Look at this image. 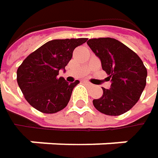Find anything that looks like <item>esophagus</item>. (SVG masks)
Here are the masks:
<instances>
[{
	"label": "esophagus",
	"instance_id": "34e87169",
	"mask_svg": "<svg viewBox=\"0 0 158 158\" xmlns=\"http://www.w3.org/2000/svg\"><path fill=\"white\" fill-rule=\"evenodd\" d=\"M84 83H85L86 85H88L89 87H93V84H91L90 82H89V81H87V80H85V81H84Z\"/></svg>",
	"mask_w": 158,
	"mask_h": 158
}]
</instances>
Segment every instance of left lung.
Instances as JSON below:
<instances>
[{
	"label": "left lung",
	"mask_w": 158,
	"mask_h": 158,
	"mask_svg": "<svg viewBox=\"0 0 158 158\" xmlns=\"http://www.w3.org/2000/svg\"><path fill=\"white\" fill-rule=\"evenodd\" d=\"M101 59L102 69L110 80L109 89L93 100L94 107L106 115L117 116L132 109L139 101L146 84L147 70L136 53L110 37L92 38L87 42Z\"/></svg>",
	"instance_id": "obj_1"
}]
</instances>
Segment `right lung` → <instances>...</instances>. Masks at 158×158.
Instances as JSON below:
<instances>
[{
	"label": "right lung",
	"instance_id": "right-lung-1",
	"mask_svg": "<svg viewBox=\"0 0 158 158\" xmlns=\"http://www.w3.org/2000/svg\"><path fill=\"white\" fill-rule=\"evenodd\" d=\"M88 38L55 39L31 53L17 69V83L28 103L44 113H55L69 103L79 80L58 78L70 61L74 49Z\"/></svg>",
	"mask_w": 158,
	"mask_h": 158
}]
</instances>
